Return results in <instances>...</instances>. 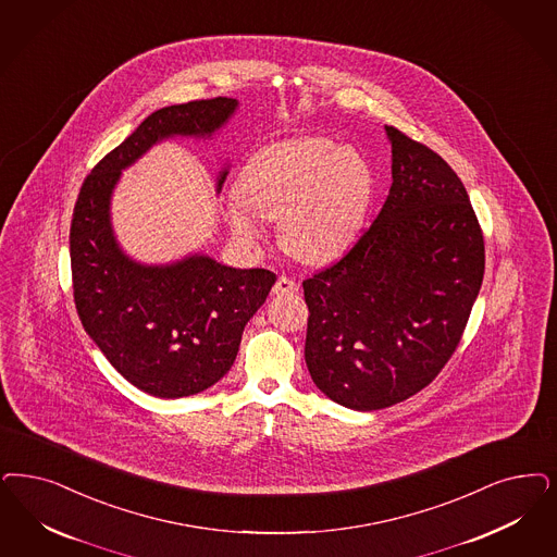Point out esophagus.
<instances>
[{
    "mask_svg": "<svg viewBox=\"0 0 557 557\" xmlns=\"http://www.w3.org/2000/svg\"><path fill=\"white\" fill-rule=\"evenodd\" d=\"M298 292V284L294 280H289L286 275H282L275 286H273V294L275 296H288V294H296Z\"/></svg>",
    "mask_w": 557,
    "mask_h": 557,
    "instance_id": "1",
    "label": "esophagus"
}]
</instances>
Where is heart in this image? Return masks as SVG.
<instances>
[{"mask_svg": "<svg viewBox=\"0 0 557 557\" xmlns=\"http://www.w3.org/2000/svg\"><path fill=\"white\" fill-rule=\"evenodd\" d=\"M374 176L364 153L329 137H294L250 156L226 208L243 240L263 236V220H280L282 245L307 263L346 252L364 224Z\"/></svg>", "mask_w": 557, "mask_h": 557, "instance_id": "1", "label": "heart"}]
</instances>
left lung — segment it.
Listing matches in <instances>:
<instances>
[{
  "label": "left lung",
  "mask_w": 557,
  "mask_h": 557,
  "mask_svg": "<svg viewBox=\"0 0 557 557\" xmlns=\"http://www.w3.org/2000/svg\"><path fill=\"white\" fill-rule=\"evenodd\" d=\"M393 185L346 255L302 282L308 372L335 404L374 411L432 383L459 346L485 249L457 173L428 146L384 127Z\"/></svg>",
  "instance_id": "1"
}]
</instances>
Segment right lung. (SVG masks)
Returning a JSON list of instances; mask_svg holds the SVG:
<instances>
[{"label": "right lung", "mask_w": 557, "mask_h": 557, "mask_svg": "<svg viewBox=\"0 0 557 557\" xmlns=\"http://www.w3.org/2000/svg\"><path fill=\"white\" fill-rule=\"evenodd\" d=\"M236 107V98L218 97L156 111L98 162L77 195L70 228L77 317L116 372L160 399L201 393L231 370L275 273L228 268L199 252L169 265L137 263L116 243L111 197L121 171L153 144L211 137Z\"/></svg>", "instance_id": "1"}]
</instances>
